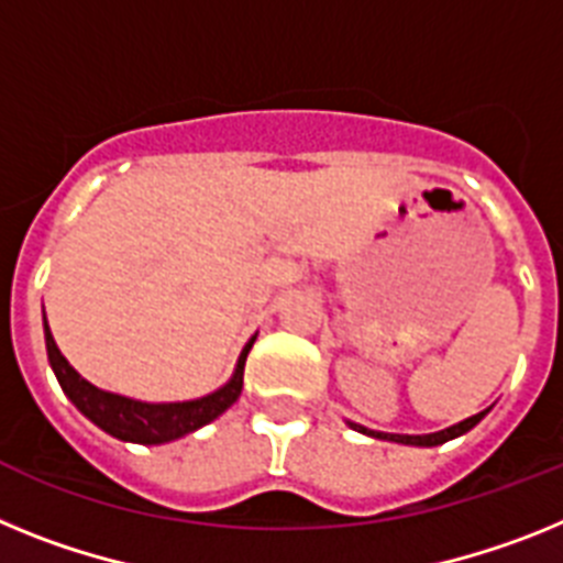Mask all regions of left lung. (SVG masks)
<instances>
[{
  "label": "left lung",
  "instance_id": "obj_1",
  "mask_svg": "<svg viewBox=\"0 0 563 563\" xmlns=\"http://www.w3.org/2000/svg\"><path fill=\"white\" fill-rule=\"evenodd\" d=\"M490 413V408L482 410V413H476V417H467L462 419V422L451 424V428L444 430H437V433H419V437H410V433H385V430H371L365 428V424H356V422H349L351 428L360 430V433H365V437H374V439H385V442H397V444H413V448H437V444H444L451 442V439L462 437V433H467L471 428H476L482 419Z\"/></svg>",
  "mask_w": 563,
  "mask_h": 563
}]
</instances>
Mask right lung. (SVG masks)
Here are the masks:
<instances>
[{
    "label": "right lung",
    "mask_w": 563,
    "mask_h": 563,
    "mask_svg": "<svg viewBox=\"0 0 563 563\" xmlns=\"http://www.w3.org/2000/svg\"><path fill=\"white\" fill-rule=\"evenodd\" d=\"M254 340L243 345L234 374L229 376V383L221 385L218 390L207 394V397L187 399V402H141L133 397H121L112 390H101L92 383H87L85 376L78 374L65 354L58 351L56 340L51 334L45 317V345H47V363H51L53 374H56L58 385L67 394L73 405H76L92 424H99L104 433L121 439V442H135V444H166L175 439L195 433L203 424L214 422V419L227 413L243 390V365L252 351Z\"/></svg>",
    "instance_id": "obj_1"
}]
</instances>
